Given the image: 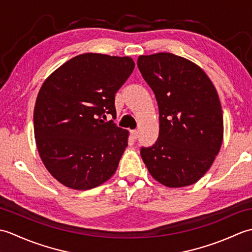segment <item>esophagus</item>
Here are the masks:
<instances>
[{
    "mask_svg": "<svg viewBox=\"0 0 252 252\" xmlns=\"http://www.w3.org/2000/svg\"><path fill=\"white\" fill-rule=\"evenodd\" d=\"M131 135H132V138H134V140H136L137 136H138V131H136V130L131 131Z\"/></svg>",
    "mask_w": 252,
    "mask_h": 252,
    "instance_id": "1",
    "label": "esophagus"
}]
</instances>
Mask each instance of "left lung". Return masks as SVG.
<instances>
[{"mask_svg":"<svg viewBox=\"0 0 252 252\" xmlns=\"http://www.w3.org/2000/svg\"><path fill=\"white\" fill-rule=\"evenodd\" d=\"M137 67L156 96L159 136L141 156L153 178L176 189L196 183L210 169L223 142V112L202 69L171 53L141 55Z\"/></svg>","mask_w":252,"mask_h":252,"instance_id":"1","label":"left lung"}]
</instances>
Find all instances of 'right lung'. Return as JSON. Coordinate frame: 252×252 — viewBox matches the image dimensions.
I'll use <instances>...</instances> for the list:
<instances>
[{"instance_id": "add662e5", "label": "right lung", "mask_w": 252, "mask_h": 252, "mask_svg": "<svg viewBox=\"0 0 252 252\" xmlns=\"http://www.w3.org/2000/svg\"><path fill=\"white\" fill-rule=\"evenodd\" d=\"M131 57L85 53L53 71L33 112L37 152L45 168L69 189H91L115 174L129 131L116 118L115 94L133 72Z\"/></svg>"}]
</instances>
